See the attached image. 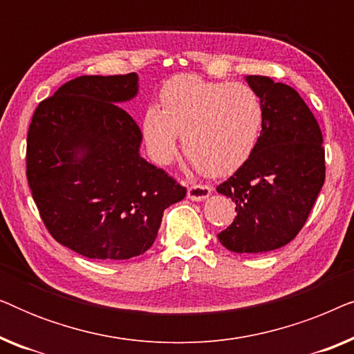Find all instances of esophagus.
<instances>
[{
	"label": "esophagus",
	"mask_w": 354,
	"mask_h": 354,
	"mask_svg": "<svg viewBox=\"0 0 354 354\" xmlns=\"http://www.w3.org/2000/svg\"><path fill=\"white\" fill-rule=\"evenodd\" d=\"M211 185H206V183H193V185L188 187V198L193 201H201L206 200L211 195Z\"/></svg>",
	"instance_id": "34e87169"
}]
</instances>
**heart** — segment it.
I'll return each instance as SVG.
<instances>
[{
	"label": "heart",
	"instance_id": "heart-1",
	"mask_svg": "<svg viewBox=\"0 0 354 354\" xmlns=\"http://www.w3.org/2000/svg\"><path fill=\"white\" fill-rule=\"evenodd\" d=\"M264 124L258 91L243 84L178 75L161 90V108L143 115V137L153 159L167 164L182 148L198 171L222 176L235 171L254 151Z\"/></svg>",
	"mask_w": 354,
	"mask_h": 354
}]
</instances>
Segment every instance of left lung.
I'll list each match as a JSON object with an SVG mask.
<instances>
[{
	"label": "left lung",
	"instance_id": "left-lung-1",
	"mask_svg": "<svg viewBox=\"0 0 354 354\" xmlns=\"http://www.w3.org/2000/svg\"><path fill=\"white\" fill-rule=\"evenodd\" d=\"M246 82L263 100L264 124L251 156L217 185L236 212L217 239L234 253H266L290 243L306 224L326 182V151L297 90L261 75Z\"/></svg>",
	"mask_w": 354,
	"mask_h": 354
}]
</instances>
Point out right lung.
<instances>
[{"mask_svg": "<svg viewBox=\"0 0 354 354\" xmlns=\"http://www.w3.org/2000/svg\"><path fill=\"white\" fill-rule=\"evenodd\" d=\"M137 90L135 72L77 77L37 106L28 127L26 174L43 224L85 258L143 254L164 209L187 195L176 178L140 158L142 132L119 106Z\"/></svg>", "mask_w": 354, "mask_h": 354, "instance_id": "right-lung-1", "label": "right lung"}]
</instances>
